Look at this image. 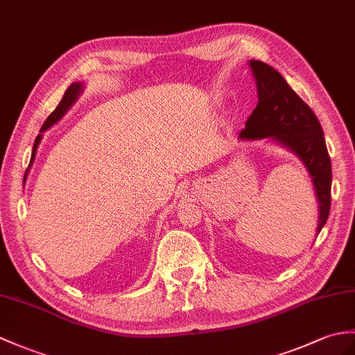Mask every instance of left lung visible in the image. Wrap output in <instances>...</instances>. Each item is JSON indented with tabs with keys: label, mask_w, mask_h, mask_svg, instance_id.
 <instances>
[{
	"label": "left lung",
	"mask_w": 355,
	"mask_h": 355,
	"mask_svg": "<svg viewBox=\"0 0 355 355\" xmlns=\"http://www.w3.org/2000/svg\"><path fill=\"white\" fill-rule=\"evenodd\" d=\"M250 64L257 83L259 103L241 131V137L248 140L272 137L300 155L316 189L319 233L331 207V160L322 127L282 73L259 60H251Z\"/></svg>",
	"instance_id": "8db88e82"
}]
</instances>
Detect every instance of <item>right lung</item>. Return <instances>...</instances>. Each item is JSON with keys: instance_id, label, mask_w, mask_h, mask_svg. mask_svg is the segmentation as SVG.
Wrapping results in <instances>:
<instances>
[{"instance_id": "right-lung-1", "label": "right lung", "mask_w": 355, "mask_h": 355, "mask_svg": "<svg viewBox=\"0 0 355 355\" xmlns=\"http://www.w3.org/2000/svg\"><path fill=\"white\" fill-rule=\"evenodd\" d=\"M80 90H81V85H80V83H73V85H71V86L68 87V90H66V92H64V95H63V98H62V101L59 103V105H57L55 109H54V112H53L51 114H49V116L45 119L44 125H42V128H40V131H45L46 128L54 125V123H55L57 121H59L66 112H68V109L73 104V101L77 100ZM40 139H42V135H39V136L36 137V140H35V145H33V153H31V160H30V163L33 162V159H35L36 148H37V145H39V142H40ZM27 171H28V169H27Z\"/></svg>"}]
</instances>
